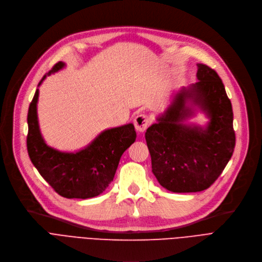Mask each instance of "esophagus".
I'll return each mask as SVG.
<instances>
[{"instance_id":"esophagus-1","label":"esophagus","mask_w":262,"mask_h":262,"mask_svg":"<svg viewBox=\"0 0 262 262\" xmlns=\"http://www.w3.org/2000/svg\"><path fill=\"white\" fill-rule=\"evenodd\" d=\"M149 124V117L146 114H139L134 118V126L138 132H144Z\"/></svg>"}]
</instances>
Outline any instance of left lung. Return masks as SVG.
<instances>
[{
    "label": "left lung",
    "instance_id": "8db88e82",
    "mask_svg": "<svg viewBox=\"0 0 262 262\" xmlns=\"http://www.w3.org/2000/svg\"><path fill=\"white\" fill-rule=\"evenodd\" d=\"M196 77V83L173 94L145 133L154 175L173 193L208 189L227 165L235 145L232 106L219 74L197 64ZM197 110L209 119L206 126L186 122Z\"/></svg>",
    "mask_w": 262,
    "mask_h": 262
}]
</instances>
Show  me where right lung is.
<instances>
[{
  "label": "right lung",
  "mask_w": 262,
  "mask_h": 262,
  "mask_svg": "<svg viewBox=\"0 0 262 262\" xmlns=\"http://www.w3.org/2000/svg\"><path fill=\"white\" fill-rule=\"evenodd\" d=\"M65 66L58 61L45 74L38 86L48 76ZM38 96L37 89L28 113L27 146L33 165L60 196L86 199L100 195L113 181L122 154L135 142L133 123L102 131L78 151H59L49 146L41 135L37 116Z\"/></svg>",
  "instance_id": "1"
}]
</instances>
